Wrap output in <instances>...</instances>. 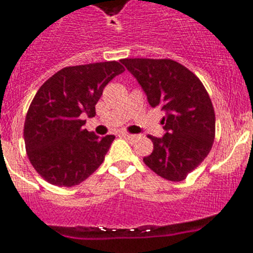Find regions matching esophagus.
I'll list each match as a JSON object with an SVG mask.
<instances>
[{
  "label": "esophagus",
  "instance_id": "esophagus-1",
  "mask_svg": "<svg viewBox=\"0 0 253 253\" xmlns=\"http://www.w3.org/2000/svg\"><path fill=\"white\" fill-rule=\"evenodd\" d=\"M122 137L125 138V139H128V140L135 139V135H134V134H129V133H122Z\"/></svg>",
  "mask_w": 253,
  "mask_h": 253
}]
</instances>
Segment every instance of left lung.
I'll return each instance as SVG.
<instances>
[{
	"instance_id": "1",
	"label": "left lung",
	"mask_w": 253,
	"mask_h": 253,
	"mask_svg": "<svg viewBox=\"0 0 253 253\" xmlns=\"http://www.w3.org/2000/svg\"><path fill=\"white\" fill-rule=\"evenodd\" d=\"M137 78L152 107L165 111L162 138L148 135L153 152L143 158L158 176L182 181L205 160L215 137V114L209 93L190 69L172 59L120 60Z\"/></svg>"
}]
</instances>
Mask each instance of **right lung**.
Returning <instances> with one entry per match:
<instances>
[{"mask_svg": "<svg viewBox=\"0 0 253 253\" xmlns=\"http://www.w3.org/2000/svg\"><path fill=\"white\" fill-rule=\"evenodd\" d=\"M125 69L119 62L66 67L48 78L29 106L24 124L28 157L49 184L76 186L104 162L115 139L84 129L82 115L95 116L104 87Z\"/></svg>", "mask_w": 253, "mask_h": 253, "instance_id": "add662e5", "label": "right lung"}]
</instances>
